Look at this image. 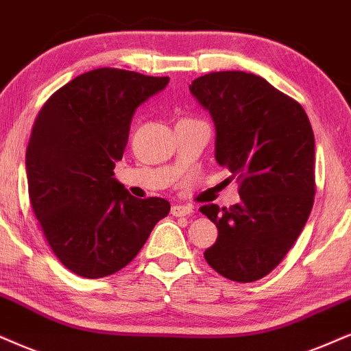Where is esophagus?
<instances>
[{"instance_id": "1", "label": "esophagus", "mask_w": 351, "mask_h": 351, "mask_svg": "<svg viewBox=\"0 0 351 351\" xmlns=\"http://www.w3.org/2000/svg\"><path fill=\"white\" fill-rule=\"evenodd\" d=\"M193 207L191 206H173L171 207V214L175 217H186L193 214Z\"/></svg>"}]
</instances>
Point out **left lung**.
I'll return each instance as SVG.
<instances>
[{"instance_id": "8db88e82", "label": "left lung", "mask_w": 351, "mask_h": 351, "mask_svg": "<svg viewBox=\"0 0 351 351\" xmlns=\"http://www.w3.org/2000/svg\"><path fill=\"white\" fill-rule=\"evenodd\" d=\"M189 90L214 119L215 160L237 176L241 199L228 208L201 207L219 228L204 257L230 280H259L280 264L311 214V123L298 101L256 74L210 73Z\"/></svg>"}]
</instances>
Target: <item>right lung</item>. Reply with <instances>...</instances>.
<instances>
[{
  "label": "right lung",
  "mask_w": 351,
  "mask_h": 351,
  "mask_svg": "<svg viewBox=\"0 0 351 351\" xmlns=\"http://www.w3.org/2000/svg\"><path fill=\"white\" fill-rule=\"evenodd\" d=\"M170 77L100 68L56 90L35 119L25 152L29 197L61 264L86 278L128 265L170 202L137 199L114 176L136 108Z\"/></svg>",
  "instance_id": "obj_1"
}]
</instances>
